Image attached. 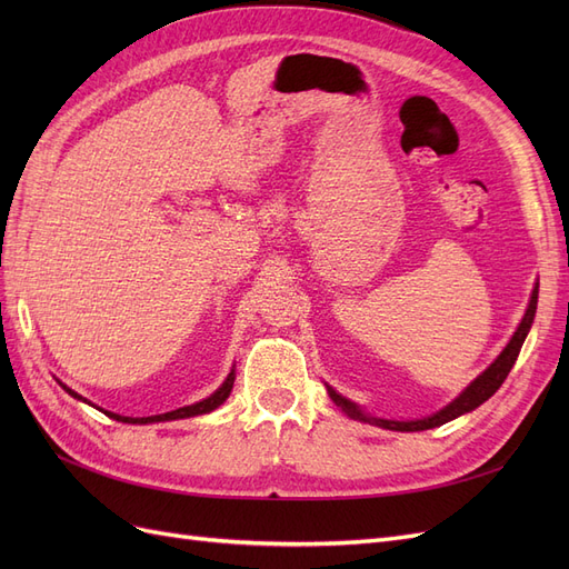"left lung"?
<instances>
[{
	"label": "left lung",
	"mask_w": 569,
	"mask_h": 569,
	"mask_svg": "<svg viewBox=\"0 0 569 569\" xmlns=\"http://www.w3.org/2000/svg\"><path fill=\"white\" fill-rule=\"evenodd\" d=\"M537 299H539V287L531 291V301H529L527 313H525V318H522V322H520V327H518V332L512 335L510 343H508V347L503 349V353L498 356V358L493 360V363H491L485 372H481V375L477 377V380H475L468 389H465L453 403H449V406H446L443 410L435 412V416L422 418V420H410V422H396V420L368 418L366 412H360V410H358V406H356V403H351L349 399H343V396H339L335 389H327V391H330L332 401H335L343 412H347L349 418H353V420L372 422V425H377V427H385V429H396V432H420V429H432V427H439V425H443V422H449V420H453V418L462 416V412H470V410H475L477 406H481V403H485L487 399H491V396L496 393V389L506 382L508 372L512 370L515 360H518V356H520V349H522V343H525V337H527L529 327H531V322H533V313H537Z\"/></svg>",
	"instance_id": "obj_1"
}]
</instances>
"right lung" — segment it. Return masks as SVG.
<instances>
[{
  "label": "right lung",
  "instance_id": "1",
  "mask_svg": "<svg viewBox=\"0 0 569 569\" xmlns=\"http://www.w3.org/2000/svg\"><path fill=\"white\" fill-rule=\"evenodd\" d=\"M232 385H234V370L228 375V380L222 382V387L216 391V393H211L209 399H203V401H199V403H194V406H184V408H178V410H170V412H161V416H149V418H123V416H116V412H109V410H104L109 418H113V420H118V422H132V425H144V422H166V420H180V418H192V416H203V412H211V410H216L222 401L228 399L230 396V391H232ZM68 393L71 396H76V399H82V396H78L76 391H71L68 387H63Z\"/></svg>",
  "mask_w": 569,
  "mask_h": 569
}]
</instances>
